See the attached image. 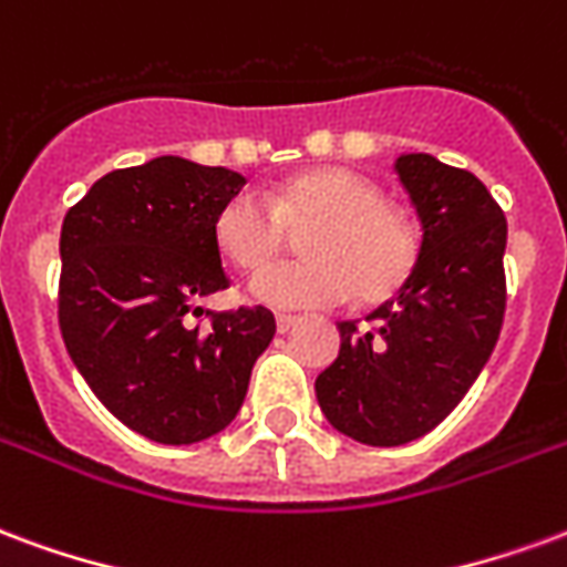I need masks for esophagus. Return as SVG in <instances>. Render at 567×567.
<instances>
[{
  "mask_svg": "<svg viewBox=\"0 0 567 567\" xmlns=\"http://www.w3.org/2000/svg\"><path fill=\"white\" fill-rule=\"evenodd\" d=\"M301 323V317L296 313H278V332H289V329H296Z\"/></svg>",
  "mask_w": 567,
  "mask_h": 567,
  "instance_id": "34e87169",
  "label": "esophagus"
}]
</instances>
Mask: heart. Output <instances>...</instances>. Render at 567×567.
<instances>
[{
    "instance_id": "1",
    "label": "heart",
    "mask_w": 567,
    "mask_h": 567,
    "mask_svg": "<svg viewBox=\"0 0 567 567\" xmlns=\"http://www.w3.org/2000/svg\"><path fill=\"white\" fill-rule=\"evenodd\" d=\"M312 226L302 246L312 254L262 269L250 296L271 308H329L353 292L380 301L404 287L420 259V235L408 214L383 202L369 177L347 168H313L268 198L235 193L214 214V241L229 262L256 271L286 243L287 225Z\"/></svg>"
}]
</instances>
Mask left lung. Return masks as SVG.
<instances>
[{"label": "left lung", "instance_id": "left-lung-1", "mask_svg": "<svg viewBox=\"0 0 567 567\" xmlns=\"http://www.w3.org/2000/svg\"><path fill=\"white\" fill-rule=\"evenodd\" d=\"M395 172L423 226L414 275L365 320L338 323V359L317 378L326 420L371 447L423 437L462 402L507 301V220L489 189L429 153H404Z\"/></svg>", "mask_w": 567, "mask_h": 567}]
</instances>
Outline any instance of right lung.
<instances>
[{
    "mask_svg": "<svg viewBox=\"0 0 567 567\" xmlns=\"http://www.w3.org/2000/svg\"><path fill=\"white\" fill-rule=\"evenodd\" d=\"M241 187L238 172L159 156L99 177L63 220L65 350L99 402L159 444H196L233 423L278 329L262 305L198 308L229 287L214 214Z\"/></svg>",
    "mask_w": 567,
    "mask_h": 567,
    "instance_id": "right-lung-1",
    "label": "right lung"
}]
</instances>
